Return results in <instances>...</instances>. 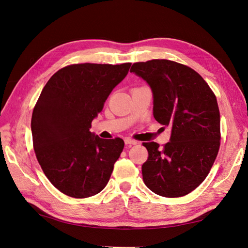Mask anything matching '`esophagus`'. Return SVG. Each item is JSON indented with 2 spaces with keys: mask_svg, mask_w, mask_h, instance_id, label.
Returning a JSON list of instances; mask_svg holds the SVG:
<instances>
[{
  "mask_svg": "<svg viewBox=\"0 0 248 248\" xmlns=\"http://www.w3.org/2000/svg\"><path fill=\"white\" fill-rule=\"evenodd\" d=\"M124 141H125V145H127V146H132V145H137L138 144L137 140H131V139H126Z\"/></svg>",
  "mask_w": 248,
  "mask_h": 248,
  "instance_id": "1",
  "label": "esophagus"
}]
</instances>
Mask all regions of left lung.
<instances>
[{"instance_id":"obj_1","label":"left lung","mask_w":248,"mask_h":248,"mask_svg":"<svg viewBox=\"0 0 248 248\" xmlns=\"http://www.w3.org/2000/svg\"><path fill=\"white\" fill-rule=\"evenodd\" d=\"M130 72L151 88L156 121L170 127L163 148L154 141L142 144L149 153L141 167L142 180L158 196H186L204 181L218 153L216 97L198 72L169 60L134 63Z\"/></svg>"}]
</instances>
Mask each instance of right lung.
Here are the masks:
<instances>
[{"instance_id": "1", "label": "right lung", "mask_w": 248, "mask_h": 248, "mask_svg": "<svg viewBox=\"0 0 248 248\" xmlns=\"http://www.w3.org/2000/svg\"><path fill=\"white\" fill-rule=\"evenodd\" d=\"M130 65H70L42 90L31 121L35 154L50 183L66 196L92 197L108 182L124 141L100 139L90 128Z\"/></svg>"}]
</instances>
